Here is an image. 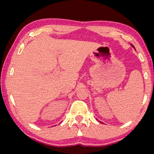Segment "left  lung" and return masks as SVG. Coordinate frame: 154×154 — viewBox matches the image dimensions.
Masks as SVG:
<instances>
[{"instance_id":"1","label":"left lung","mask_w":154,"mask_h":154,"mask_svg":"<svg viewBox=\"0 0 154 154\" xmlns=\"http://www.w3.org/2000/svg\"><path fill=\"white\" fill-rule=\"evenodd\" d=\"M132 47H133V45H132Z\"/></svg>"}]
</instances>
